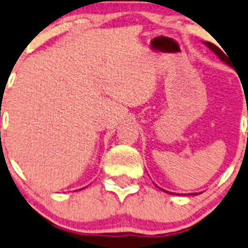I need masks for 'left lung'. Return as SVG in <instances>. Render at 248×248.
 Returning <instances> with one entry per match:
<instances>
[{
  "label": "left lung",
  "instance_id": "1",
  "mask_svg": "<svg viewBox=\"0 0 248 248\" xmlns=\"http://www.w3.org/2000/svg\"><path fill=\"white\" fill-rule=\"evenodd\" d=\"M202 43H204L205 46L209 47V49L211 50V51H214L215 54H216L217 56H218V59L221 60L222 62H224V63H227L229 66V62H228V57L229 56L227 57V55L224 54V52L222 51V50L219 49L218 46H215V44H212V43H210V42H202ZM161 189H162V191L167 192V193H169V194H174V193H172V192H168V191H166V189H163V188H161ZM191 194H192V196H197V194H198V193H191Z\"/></svg>",
  "mask_w": 248,
  "mask_h": 248
}]
</instances>
